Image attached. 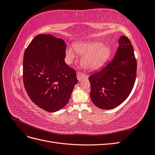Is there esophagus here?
<instances>
[{
	"mask_svg": "<svg viewBox=\"0 0 155 155\" xmlns=\"http://www.w3.org/2000/svg\"><path fill=\"white\" fill-rule=\"evenodd\" d=\"M77 78L78 80H81V79H87V77L86 76H85V75L81 74V72H77Z\"/></svg>",
	"mask_w": 155,
	"mask_h": 155,
	"instance_id": "esophagus-1",
	"label": "esophagus"
}]
</instances>
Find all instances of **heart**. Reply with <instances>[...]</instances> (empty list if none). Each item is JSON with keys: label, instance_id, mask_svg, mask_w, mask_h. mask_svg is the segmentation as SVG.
I'll return each mask as SVG.
<instances>
[{"label": "heart", "instance_id": "b5f03b06", "mask_svg": "<svg viewBox=\"0 0 155 155\" xmlns=\"http://www.w3.org/2000/svg\"><path fill=\"white\" fill-rule=\"evenodd\" d=\"M74 50L79 55H83L81 60L82 67L90 71L97 70L104 67L113 51L110 45L97 41L77 43L74 45ZM66 56L69 61H72L76 58V54L70 48L66 50Z\"/></svg>", "mask_w": 155, "mask_h": 155}]
</instances>
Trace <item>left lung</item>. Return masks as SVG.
Masks as SVG:
<instances>
[{
  "label": "left lung",
  "mask_w": 155,
  "mask_h": 155,
  "mask_svg": "<svg viewBox=\"0 0 155 155\" xmlns=\"http://www.w3.org/2000/svg\"><path fill=\"white\" fill-rule=\"evenodd\" d=\"M119 47L112 61L102 70L91 75V98L101 109L110 110L124 102L132 91L137 63L130 40L121 35Z\"/></svg>",
  "instance_id": "obj_1"
}]
</instances>
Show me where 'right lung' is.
<instances>
[{
    "mask_svg": "<svg viewBox=\"0 0 155 155\" xmlns=\"http://www.w3.org/2000/svg\"><path fill=\"white\" fill-rule=\"evenodd\" d=\"M67 45L50 34L35 36L26 49L23 81L31 100L54 112L66 105L78 81L75 70L64 62Z\"/></svg>",
    "mask_w": 155,
    "mask_h": 155,
    "instance_id": "right-lung-1",
    "label": "right lung"
}]
</instances>
